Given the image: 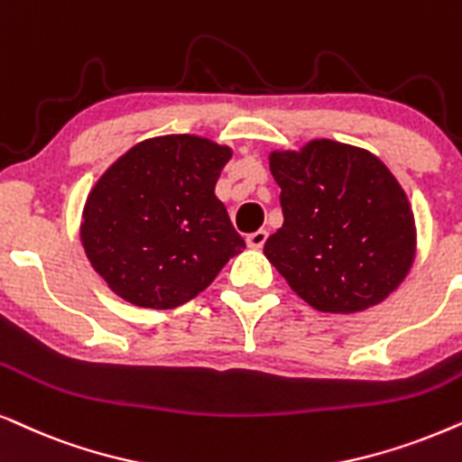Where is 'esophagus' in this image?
Segmentation results:
<instances>
[{"mask_svg": "<svg viewBox=\"0 0 462 462\" xmlns=\"http://www.w3.org/2000/svg\"><path fill=\"white\" fill-rule=\"evenodd\" d=\"M265 242H267V231H263V229L250 233V236L245 237V244H248L250 248H254V250L263 248V244H265Z\"/></svg>", "mask_w": 462, "mask_h": 462, "instance_id": "34e87169", "label": "esophagus"}]
</instances>
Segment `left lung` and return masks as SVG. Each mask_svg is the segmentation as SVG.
Masks as SVG:
<instances>
[{"instance_id": "1", "label": "left lung", "mask_w": 462, "mask_h": 462, "mask_svg": "<svg viewBox=\"0 0 462 462\" xmlns=\"http://www.w3.org/2000/svg\"><path fill=\"white\" fill-rule=\"evenodd\" d=\"M284 223L265 256L311 308L350 314L391 295L414 261V214L380 159L314 140L272 152Z\"/></svg>"}]
</instances>
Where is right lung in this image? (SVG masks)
<instances>
[{"label":"right lung","instance_id":"1","mask_svg":"<svg viewBox=\"0 0 462 462\" xmlns=\"http://www.w3.org/2000/svg\"><path fill=\"white\" fill-rule=\"evenodd\" d=\"M229 159V148L203 137L163 135L135 143L99 178L80 237L118 297L140 308H178L242 253L244 239L214 195Z\"/></svg>","mask_w":462,"mask_h":462}]
</instances>
